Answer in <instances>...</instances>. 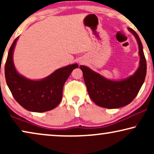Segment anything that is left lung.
Segmentation results:
<instances>
[{"label":"left lung","instance_id":"obj_1","mask_svg":"<svg viewBox=\"0 0 154 154\" xmlns=\"http://www.w3.org/2000/svg\"><path fill=\"white\" fill-rule=\"evenodd\" d=\"M128 29L135 38L139 47L140 63L133 74L123 79L111 80L89 67L80 66L90 97L103 108L117 109L129 104L135 98L144 82L146 62L142 42L133 29Z\"/></svg>","mask_w":154,"mask_h":154}]
</instances>
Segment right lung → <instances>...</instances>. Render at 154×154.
I'll return each instance as SVG.
<instances>
[{"label": "right lung", "instance_id": "obj_1", "mask_svg": "<svg viewBox=\"0 0 154 154\" xmlns=\"http://www.w3.org/2000/svg\"><path fill=\"white\" fill-rule=\"evenodd\" d=\"M18 38L12 44L5 65L8 88L17 102L26 110L32 112L52 110L60 103L65 82L79 65L73 64L62 67L42 79H29L19 73L14 64L13 54Z\"/></svg>", "mask_w": 154, "mask_h": 154}]
</instances>
